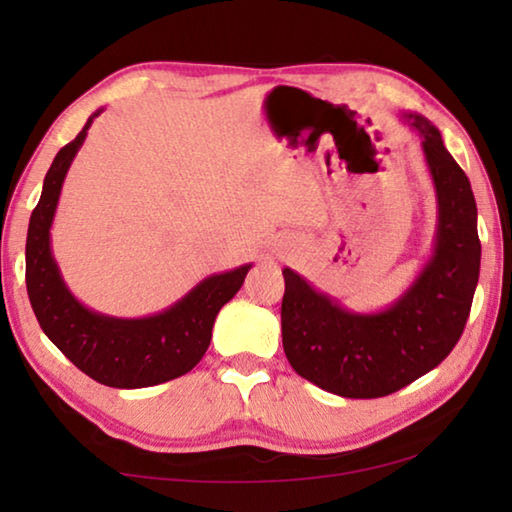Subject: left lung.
<instances>
[{"mask_svg": "<svg viewBox=\"0 0 512 512\" xmlns=\"http://www.w3.org/2000/svg\"><path fill=\"white\" fill-rule=\"evenodd\" d=\"M400 119L420 137L433 192L436 237L427 262L391 305L354 311L284 268L282 345L291 368L327 393L372 400L427 375L461 339L479 282L481 241L465 171L418 112Z\"/></svg>", "mask_w": 512, "mask_h": 512, "instance_id": "obj_1", "label": "left lung"}]
</instances>
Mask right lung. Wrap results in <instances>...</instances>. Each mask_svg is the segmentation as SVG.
<instances>
[{"label":"right lung","instance_id":"obj_1","mask_svg":"<svg viewBox=\"0 0 512 512\" xmlns=\"http://www.w3.org/2000/svg\"><path fill=\"white\" fill-rule=\"evenodd\" d=\"M99 108L83 131L56 153L27 232V291L42 332L83 370L110 388H146L192 370L210 348L216 314L235 298L253 264L207 275L183 298L158 314L117 318L85 307L63 280L51 250L60 189Z\"/></svg>","mask_w":512,"mask_h":512}]
</instances>
